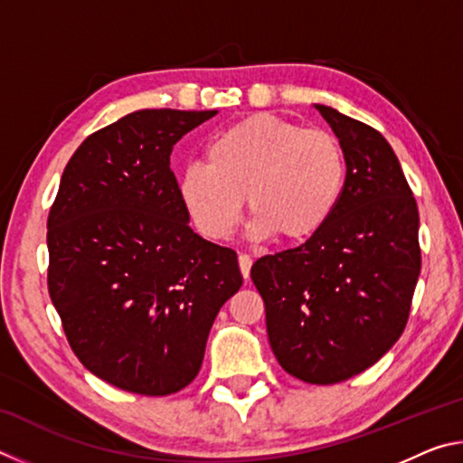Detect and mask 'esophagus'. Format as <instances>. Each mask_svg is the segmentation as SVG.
Here are the masks:
<instances>
[{
    "label": "esophagus",
    "mask_w": 463,
    "mask_h": 463,
    "mask_svg": "<svg viewBox=\"0 0 463 463\" xmlns=\"http://www.w3.org/2000/svg\"><path fill=\"white\" fill-rule=\"evenodd\" d=\"M250 265H253V260H250L249 255L241 253L239 255V268H241V273H242V278H245V279L250 278Z\"/></svg>",
    "instance_id": "1"
}]
</instances>
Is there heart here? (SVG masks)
I'll list each match as a JSON object with an SVG mask.
<instances>
[{
	"label": "heart",
	"mask_w": 463,
	"mask_h": 463,
	"mask_svg": "<svg viewBox=\"0 0 463 463\" xmlns=\"http://www.w3.org/2000/svg\"><path fill=\"white\" fill-rule=\"evenodd\" d=\"M347 185V161L339 138L302 128L271 114H253L218 132L203 163L177 177V195L203 237L229 239L247 198L250 239L279 234L300 242L331 221Z\"/></svg>",
	"instance_id": "1"
}]
</instances>
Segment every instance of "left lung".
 Listing matches in <instances>:
<instances>
[{
	"instance_id": "left-lung-1",
	"label": "left lung",
	"mask_w": 463,
	"mask_h": 463,
	"mask_svg": "<svg viewBox=\"0 0 463 463\" xmlns=\"http://www.w3.org/2000/svg\"><path fill=\"white\" fill-rule=\"evenodd\" d=\"M315 108L347 161L343 200L315 237L257 260L250 279L279 365L326 386L365 372L401 339L420 247L417 202L388 140L335 108Z\"/></svg>"
}]
</instances>
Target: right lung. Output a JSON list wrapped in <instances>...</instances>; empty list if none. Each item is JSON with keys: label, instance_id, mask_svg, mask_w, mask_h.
<instances>
[{"label": "right lung", "instance_id": "right-lung-1", "mask_svg": "<svg viewBox=\"0 0 463 463\" xmlns=\"http://www.w3.org/2000/svg\"><path fill=\"white\" fill-rule=\"evenodd\" d=\"M216 109H138L83 140L46 224L49 294L73 354L116 388L167 396L200 372L242 286L237 253L190 229L174 145Z\"/></svg>", "mask_w": 463, "mask_h": 463}]
</instances>
